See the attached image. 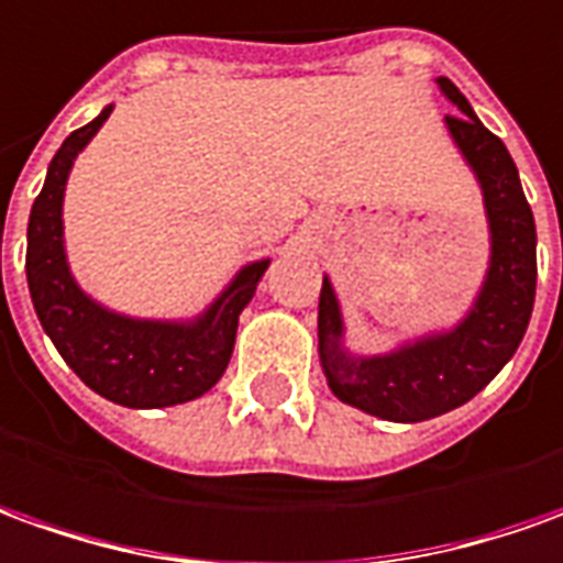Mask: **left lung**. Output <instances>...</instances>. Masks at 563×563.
<instances>
[{"instance_id": "1", "label": "left lung", "mask_w": 563, "mask_h": 563, "mask_svg": "<svg viewBox=\"0 0 563 563\" xmlns=\"http://www.w3.org/2000/svg\"><path fill=\"white\" fill-rule=\"evenodd\" d=\"M438 88L463 112L448 115V128L482 184L490 223V269L478 300L453 331L355 358L343 349V319L328 278L319 297V352L331 393L393 422L432 420L482 393L515 355L537 297V227L509 150L451 79H438Z\"/></svg>"}]
</instances>
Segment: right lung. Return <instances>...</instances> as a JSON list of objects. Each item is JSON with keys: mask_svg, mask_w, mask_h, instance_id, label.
Wrapping results in <instances>:
<instances>
[{"mask_svg": "<svg viewBox=\"0 0 563 563\" xmlns=\"http://www.w3.org/2000/svg\"><path fill=\"white\" fill-rule=\"evenodd\" d=\"M112 107L73 131L48 165L26 227V285L45 333L76 377L125 407H170L205 395L230 364L239 316L269 260L244 266L196 321H146L110 312L85 297L64 254V186L73 158L110 119Z\"/></svg>", "mask_w": 563, "mask_h": 563, "instance_id": "right-lung-1", "label": "right lung"}]
</instances>
